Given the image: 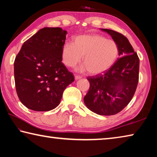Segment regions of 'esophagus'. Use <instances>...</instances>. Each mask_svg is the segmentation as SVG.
Returning a JSON list of instances; mask_svg holds the SVG:
<instances>
[{
	"instance_id": "obj_1",
	"label": "esophagus",
	"mask_w": 157,
	"mask_h": 157,
	"mask_svg": "<svg viewBox=\"0 0 157 157\" xmlns=\"http://www.w3.org/2000/svg\"><path fill=\"white\" fill-rule=\"evenodd\" d=\"M82 78V77L81 76H79V75H75V79H76V80H78V79H81Z\"/></svg>"
}]
</instances>
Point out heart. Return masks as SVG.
Listing matches in <instances>:
<instances>
[{
	"mask_svg": "<svg viewBox=\"0 0 157 157\" xmlns=\"http://www.w3.org/2000/svg\"><path fill=\"white\" fill-rule=\"evenodd\" d=\"M119 48L115 41L99 34L81 35L75 37L73 43H66L62 48V61L69 68H73L81 62L78 68L84 72L99 74L108 70L118 57Z\"/></svg>",
	"mask_w": 157,
	"mask_h": 157,
	"instance_id": "heart-1",
	"label": "heart"
}]
</instances>
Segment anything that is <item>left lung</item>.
Masks as SVG:
<instances>
[{
	"instance_id": "obj_1",
	"label": "left lung",
	"mask_w": 157,
	"mask_h": 157,
	"mask_svg": "<svg viewBox=\"0 0 157 157\" xmlns=\"http://www.w3.org/2000/svg\"><path fill=\"white\" fill-rule=\"evenodd\" d=\"M110 34L119 48L121 57L103 74L88 77L89 91L84 98L87 108L99 115H115L129 104L136 91L139 58L123 34L101 29Z\"/></svg>"
}]
</instances>
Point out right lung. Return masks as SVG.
Instances as JSON below:
<instances>
[{
	"label": "right lung",
	"instance_id": "1",
	"mask_svg": "<svg viewBox=\"0 0 157 157\" xmlns=\"http://www.w3.org/2000/svg\"><path fill=\"white\" fill-rule=\"evenodd\" d=\"M67 32L44 28L23 43L15 58L14 80L18 97L31 110L56 108L63 92L74 82L73 73L62 62Z\"/></svg>",
	"mask_w": 157,
	"mask_h": 157
}]
</instances>
